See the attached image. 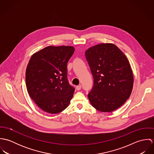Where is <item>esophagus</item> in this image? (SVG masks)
Listing matches in <instances>:
<instances>
[{"instance_id": "obj_1", "label": "esophagus", "mask_w": 154, "mask_h": 154, "mask_svg": "<svg viewBox=\"0 0 154 154\" xmlns=\"http://www.w3.org/2000/svg\"><path fill=\"white\" fill-rule=\"evenodd\" d=\"M81 87H81V85H78V86L76 87V89H77L78 91H79V90L81 89Z\"/></svg>"}]
</instances>
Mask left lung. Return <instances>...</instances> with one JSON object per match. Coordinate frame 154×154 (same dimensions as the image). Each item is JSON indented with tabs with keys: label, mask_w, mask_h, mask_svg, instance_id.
<instances>
[{
	"label": "left lung",
	"mask_w": 154,
	"mask_h": 154,
	"mask_svg": "<svg viewBox=\"0 0 154 154\" xmlns=\"http://www.w3.org/2000/svg\"><path fill=\"white\" fill-rule=\"evenodd\" d=\"M85 54L94 79L93 87L88 95L91 105L101 112L119 109L129 98L133 86L128 58L112 43L92 46Z\"/></svg>",
	"instance_id": "8db88e82"
}]
</instances>
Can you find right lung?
<instances>
[{"instance_id":"right-lung-1","label":"right lung","mask_w":154,"mask_h":154,"mask_svg":"<svg viewBox=\"0 0 154 154\" xmlns=\"http://www.w3.org/2000/svg\"><path fill=\"white\" fill-rule=\"evenodd\" d=\"M75 51L72 46H48L32 55L25 72L28 92L42 109L57 114L66 109L75 88L67 78V63Z\"/></svg>"}]
</instances>
